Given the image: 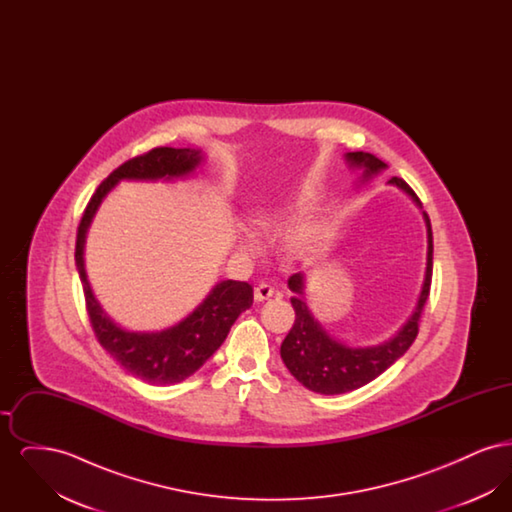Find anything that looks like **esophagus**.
<instances>
[{"mask_svg": "<svg viewBox=\"0 0 512 512\" xmlns=\"http://www.w3.org/2000/svg\"><path fill=\"white\" fill-rule=\"evenodd\" d=\"M274 295V288L267 284V282H261L257 288H255V299L257 301H265L268 297H272Z\"/></svg>", "mask_w": 512, "mask_h": 512, "instance_id": "esophagus-1", "label": "esophagus"}]
</instances>
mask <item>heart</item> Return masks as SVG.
<instances>
[{
	"instance_id": "heart-1",
	"label": "heart",
	"mask_w": 512,
	"mask_h": 512,
	"mask_svg": "<svg viewBox=\"0 0 512 512\" xmlns=\"http://www.w3.org/2000/svg\"><path fill=\"white\" fill-rule=\"evenodd\" d=\"M320 238V228L318 226H305L297 232V236L293 238V247L303 251V249H309L311 245L317 242Z\"/></svg>"
}]
</instances>
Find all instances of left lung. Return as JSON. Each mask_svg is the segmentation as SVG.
<instances>
[{"label":"left lung","instance_id":"obj_1","mask_svg":"<svg viewBox=\"0 0 512 512\" xmlns=\"http://www.w3.org/2000/svg\"><path fill=\"white\" fill-rule=\"evenodd\" d=\"M345 159L353 167H361L365 178H370L372 174L386 169V163H382L380 159H376L374 155L365 151L347 153ZM390 184L405 190L416 201V205H422L418 195L414 194L413 188L403 178L393 176ZM424 220L428 226V267H426L424 288L420 293L413 317L409 318V322L391 340L374 347H347L326 334V330L318 324L311 315V311L307 309L305 301H301L299 297H292L295 322L286 340L282 341L280 355L284 365L288 366V370L307 390L324 393V395L357 390L368 382H372L374 378H378L384 370H388L413 345L414 338L418 336V324H420L424 305L430 297L432 268H434L432 226L426 213H424ZM288 286L292 292L303 293V274L297 272L290 276Z\"/></svg>","mask_w":512,"mask_h":512}]
</instances>
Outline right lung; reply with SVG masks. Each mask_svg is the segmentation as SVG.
I'll return each mask as SVG.
<instances>
[{
	"mask_svg": "<svg viewBox=\"0 0 512 512\" xmlns=\"http://www.w3.org/2000/svg\"><path fill=\"white\" fill-rule=\"evenodd\" d=\"M201 161L199 149L153 147L144 155L132 157L111 172L90 197L76 232L74 259L82 280L86 311L101 347L130 372L147 384L167 386L192 376L199 366L226 340L236 318L253 303V288L247 282L222 280L192 315L161 332H128L117 326L99 307L90 290L84 270V240L88 226L103 197L121 180H159L190 174Z\"/></svg>",
	"mask_w": 512,
	"mask_h": 512,
	"instance_id": "right-lung-1",
	"label": "right lung"
}]
</instances>
